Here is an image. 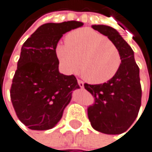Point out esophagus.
<instances>
[{
    "label": "esophagus",
    "instance_id": "esophagus-1",
    "mask_svg": "<svg viewBox=\"0 0 152 152\" xmlns=\"http://www.w3.org/2000/svg\"><path fill=\"white\" fill-rule=\"evenodd\" d=\"M77 83H78V85H79V86L81 87V88H83V87H84V82L81 81V80H77Z\"/></svg>",
    "mask_w": 152,
    "mask_h": 152
}]
</instances>
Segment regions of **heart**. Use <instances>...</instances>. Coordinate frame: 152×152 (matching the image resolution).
Segmentation results:
<instances>
[{
	"label": "heart",
	"instance_id": "heart-1",
	"mask_svg": "<svg viewBox=\"0 0 152 152\" xmlns=\"http://www.w3.org/2000/svg\"><path fill=\"white\" fill-rule=\"evenodd\" d=\"M56 56L62 69L73 74L78 68L83 77L92 84L111 79L119 69L121 56L116 45L103 34L88 28L71 32L66 43L56 46Z\"/></svg>",
	"mask_w": 152,
	"mask_h": 152
}]
</instances>
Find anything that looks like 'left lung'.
<instances>
[{
	"instance_id": "obj_1",
	"label": "left lung",
	"mask_w": 152,
	"mask_h": 152,
	"mask_svg": "<svg viewBox=\"0 0 152 152\" xmlns=\"http://www.w3.org/2000/svg\"><path fill=\"white\" fill-rule=\"evenodd\" d=\"M94 30L107 36L116 45L121 64L114 77L106 83L85 84V88L95 97L87 108L91 126L105 134H121L135 121L141 104L140 68L134 52L117 30L107 25H92Z\"/></svg>"
}]
</instances>
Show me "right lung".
Returning <instances> with one entry per match:
<instances>
[{
    "label": "right lung",
    "instance_id": "obj_1",
    "mask_svg": "<svg viewBox=\"0 0 152 152\" xmlns=\"http://www.w3.org/2000/svg\"><path fill=\"white\" fill-rule=\"evenodd\" d=\"M81 26L77 21L45 23L22 46L10 94L17 117L30 129L54 128L79 88L74 75L59 73L56 46L64 34Z\"/></svg>",
    "mask_w": 152,
    "mask_h": 152
}]
</instances>
